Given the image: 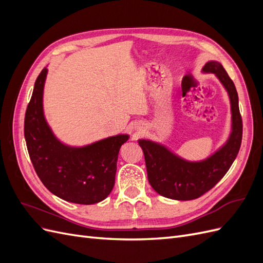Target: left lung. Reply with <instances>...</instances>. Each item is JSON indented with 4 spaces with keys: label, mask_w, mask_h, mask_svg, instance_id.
<instances>
[{
    "label": "left lung",
    "mask_w": 263,
    "mask_h": 263,
    "mask_svg": "<svg viewBox=\"0 0 263 263\" xmlns=\"http://www.w3.org/2000/svg\"><path fill=\"white\" fill-rule=\"evenodd\" d=\"M203 71L216 76L229 95L232 134L226 144L205 160L191 162L172 154L157 142L138 140L145 155L150 185L157 193L172 200H195L214 187L232 166L241 145L242 119L238 104V93L233 80L217 61H209L203 67Z\"/></svg>",
    "instance_id": "left-lung-1"
}]
</instances>
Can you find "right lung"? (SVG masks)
Listing matches in <instances>:
<instances>
[{
	"mask_svg": "<svg viewBox=\"0 0 263 263\" xmlns=\"http://www.w3.org/2000/svg\"><path fill=\"white\" fill-rule=\"evenodd\" d=\"M47 71L44 68L36 79L24 122L31 163L43 184L55 196L77 204L99 203L112 192L119 148L128 140V135H117L80 148L63 145L44 116Z\"/></svg>",
	"mask_w": 263,
	"mask_h": 263,
	"instance_id": "1",
	"label": "right lung"
}]
</instances>
